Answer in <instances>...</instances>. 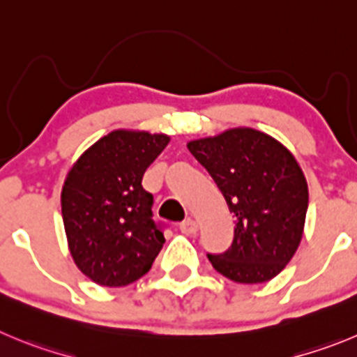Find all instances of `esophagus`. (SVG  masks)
I'll list each match as a JSON object with an SVG mask.
<instances>
[{
  "instance_id": "34e87169",
  "label": "esophagus",
  "mask_w": 357,
  "mask_h": 357,
  "mask_svg": "<svg viewBox=\"0 0 357 357\" xmlns=\"http://www.w3.org/2000/svg\"><path fill=\"white\" fill-rule=\"evenodd\" d=\"M179 229H181L183 234H195V232H197V229H199V225H197V222H195V220L188 218V220H185L181 225H179Z\"/></svg>"
}]
</instances>
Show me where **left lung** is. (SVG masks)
Returning a JSON list of instances; mask_svg holds the SVG:
<instances>
[{
	"mask_svg": "<svg viewBox=\"0 0 357 357\" xmlns=\"http://www.w3.org/2000/svg\"><path fill=\"white\" fill-rule=\"evenodd\" d=\"M186 146L236 216L229 250L208 254L213 268L238 284L275 278L301 243L308 209V186L292 153L254 128H232Z\"/></svg>",
	"mask_w": 357,
	"mask_h": 357,
	"instance_id": "8db88e82",
	"label": "left lung"
}]
</instances>
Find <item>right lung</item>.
I'll use <instances>...</instances> for the list:
<instances>
[{
  "label": "right lung",
  "instance_id": "right-lung-1",
  "mask_svg": "<svg viewBox=\"0 0 357 357\" xmlns=\"http://www.w3.org/2000/svg\"><path fill=\"white\" fill-rule=\"evenodd\" d=\"M171 139L114 130L73 163L61 213L73 262L103 287L128 285L151 269L165 238L153 220L142 176Z\"/></svg>",
  "mask_w": 357,
  "mask_h": 357
}]
</instances>
